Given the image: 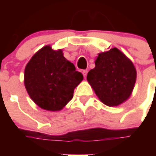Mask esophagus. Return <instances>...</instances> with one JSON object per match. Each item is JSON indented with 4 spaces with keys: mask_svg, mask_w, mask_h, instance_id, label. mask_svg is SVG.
Listing matches in <instances>:
<instances>
[{
    "mask_svg": "<svg viewBox=\"0 0 156 156\" xmlns=\"http://www.w3.org/2000/svg\"><path fill=\"white\" fill-rule=\"evenodd\" d=\"M82 73H83V76L86 77L87 75V70H86V69L83 70Z\"/></svg>",
    "mask_w": 156,
    "mask_h": 156,
    "instance_id": "1",
    "label": "esophagus"
}]
</instances>
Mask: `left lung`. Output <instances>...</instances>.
<instances>
[{"mask_svg":"<svg viewBox=\"0 0 156 156\" xmlns=\"http://www.w3.org/2000/svg\"><path fill=\"white\" fill-rule=\"evenodd\" d=\"M137 72L132 62L116 48L101 52L87 80L105 105L117 106L130 96Z\"/></svg>","mask_w":156,"mask_h":156,"instance_id":"obj_1","label":"left lung"}]
</instances>
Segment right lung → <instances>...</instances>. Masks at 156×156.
I'll use <instances>...</instances> for the list:
<instances>
[{
  "instance_id": "obj_1",
  "label": "right lung",
  "mask_w": 156,
  "mask_h": 156,
  "mask_svg": "<svg viewBox=\"0 0 156 156\" xmlns=\"http://www.w3.org/2000/svg\"><path fill=\"white\" fill-rule=\"evenodd\" d=\"M24 78L26 89L37 105L48 111H58L73 98L74 89L83 76L66 60L62 51L45 46L27 65Z\"/></svg>"
}]
</instances>
